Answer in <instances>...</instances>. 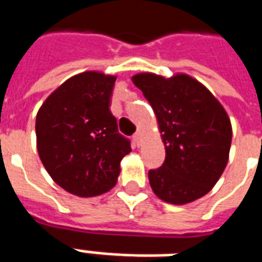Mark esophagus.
<instances>
[{
  "instance_id": "34e87169",
  "label": "esophagus",
  "mask_w": 262,
  "mask_h": 262,
  "mask_svg": "<svg viewBox=\"0 0 262 262\" xmlns=\"http://www.w3.org/2000/svg\"><path fill=\"white\" fill-rule=\"evenodd\" d=\"M133 140H135L136 145L139 147L140 144H141V132H140V130L136 132L135 135H133Z\"/></svg>"
}]
</instances>
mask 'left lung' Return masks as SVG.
Masks as SVG:
<instances>
[{
	"label": "left lung",
	"instance_id": "8db88e82",
	"mask_svg": "<svg viewBox=\"0 0 262 262\" xmlns=\"http://www.w3.org/2000/svg\"><path fill=\"white\" fill-rule=\"evenodd\" d=\"M132 81L155 111L166 147L162 167L148 172L154 193L175 205L205 195L223 174L231 147V122L223 106L187 75L164 79L140 73Z\"/></svg>",
	"mask_w": 262,
	"mask_h": 262
}]
</instances>
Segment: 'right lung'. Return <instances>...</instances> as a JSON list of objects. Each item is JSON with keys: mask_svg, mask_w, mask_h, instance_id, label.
I'll return each mask as SVG.
<instances>
[{"mask_svg": "<svg viewBox=\"0 0 262 262\" xmlns=\"http://www.w3.org/2000/svg\"><path fill=\"white\" fill-rule=\"evenodd\" d=\"M115 76L84 72L67 80L36 115V147L57 185L79 197L114 187L121 160L132 151L110 111Z\"/></svg>", "mask_w": 262, "mask_h": 262, "instance_id": "right-lung-1", "label": "right lung"}]
</instances>
